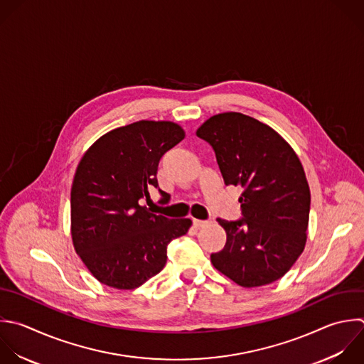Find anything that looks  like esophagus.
Here are the masks:
<instances>
[{
  "label": "esophagus",
  "mask_w": 364,
  "mask_h": 364,
  "mask_svg": "<svg viewBox=\"0 0 364 364\" xmlns=\"http://www.w3.org/2000/svg\"><path fill=\"white\" fill-rule=\"evenodd\" d=\"M210 220H199V219H193V226L195 228H202L205 225H209Z\"/></svg>",
  "instance_id": "esophagus-1"
}]
</instances>
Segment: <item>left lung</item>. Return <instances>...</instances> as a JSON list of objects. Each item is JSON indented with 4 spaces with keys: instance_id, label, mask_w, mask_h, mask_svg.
<instances>
[{
    "instance_id": "1",
    "label": "left lung",
    "mask_w": 364,
    "mask_h": 364,
    "mask_svg": "<svg viewBox=\"0 0 364 364\" xmlns=\"http://www.w3.org/2000/svg\"><path fill=\"white\" fill-rule=\"evenodd\" d=\"M196 135L206 141L225 185L240 186L242 218L216 219L225 247L212 264L243 287L280 279L301 255L310 212V189L291 146L257 119L225 112L209 118Z\"/></svg>"
}]
</instances>
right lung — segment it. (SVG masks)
Wrapping results in <instances>:
<instances>
[{
  "label": "right lung",
  "instance_id": "right-lung-1",
  "mask_svg": "<svg viewBox=\"0 0 364 364\" xmlns=\"http://www.w3.org/2000/svg\"><path fill=\"white\" fill-rule=\"evenodd\" d=\"M185 138L168 121H138L101 136L82 156L71 188V235L88 270L104 284L128 290L158 274L168 245L191 219H169L141 206L154 186L159 203V159Z\"/></svg>",
  "mask_w": 364,
  "mask_h": 364
}]
</instances>
